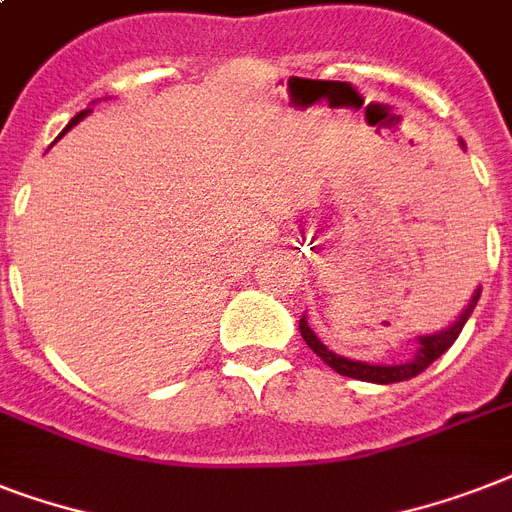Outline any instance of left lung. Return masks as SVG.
<instances>
[{
	"mask_svg": "<svg viewBox=\"0 0 512 512\" xmlns=\"http://www.w3.org/2000/svg\"><path fill=\"white\" fill-rule=\"evenodd\" d=\"M478 297H481V289H476V295L468 303V308L462 311V316L454 321L452 327L444 329V332H438V335H428L420 337V350H417V356L412 361H406V364H393V366H374V364H364V361H350V358H342L337 353L324 345L319 337L313 335L311 327H308V321L305 316L300 319V335L303 340L308 342V348L321 358V361H327L337 374L342 377H353V380H364V382H377V385H390V382H401V380H412L420 372H425L438 356H444L446 350L452 348L454 340L460 337L462 327H465V321L470 319V313L476 308Z\"/></svg>",
	"mask_w": 512,
	"mask_h": 512,
	"instance_id": "left-lung-1",
	"label": "left lung"
}]
</instances>
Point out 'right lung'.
<instances>
[{"mask_svg":"<svg viewBox=\"0 0 512 512\" xmlns=\"http://www.w3.org/2000/svg\"><path fill=\"white\" fill-rule=\"evenodd\" d=\"M87 114H90V108H84V111H79V114H76L74 119H71V122H68V127H66V130H63V132H68V130H71V127H74L76 122H82V119H84V116H87Z\"/></svg>","mask_w":512,"mask_h":512,"instance_id":"1","label":"right lung"}]
</instances>
